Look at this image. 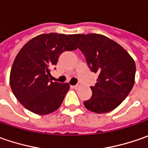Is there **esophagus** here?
<instances>
[{
    "instance_id": "34e87169",
    "label": "esophagus",
    "mask_w": 148,
    "mask_h": 148,
    "mask_svg": "<svg viewBox=\"0 0 148 148\" xmlns=\"http://www.w3.org/2000/svg\"><path fill=\"white\" fill-rule=\"evenodd\" d=\"M79 86H80V85H79V84H77V85H75V86H72V88L77 89V88H79Z\"/></svg>"
}]
</instances>
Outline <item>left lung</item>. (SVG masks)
Segmentation results:
<instances>
[{
  "instance_id": "left-lung-1",
  "label": "left lung",
  "mask_w": 148,
  "mask_h": 148,
  "mask_svg": "<svg viewBox=\"0 0 148 148\" xmlns=\"http://www.w3.org/2000/svg\"><path fill=\"white\" fill-rule=\"evenodd\" d=\"M84 54L90 70L98 74L91 97L84 101L90 111L104 114L114 110L126 99L134 85L136 66L128 52L101 34H71Z\"/></svg>"
}]
</instances>
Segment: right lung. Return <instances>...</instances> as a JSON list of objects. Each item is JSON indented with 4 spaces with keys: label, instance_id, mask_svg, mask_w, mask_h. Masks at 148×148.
I'll return each instance as SVG.
<instances>
[{
    "label": "right lung",
    "instance_id": "1",
    "mask_svg": "<svg viewBox=\"0 0 148 148\" xmlns=\"http://www.w3.org/2000/svg\"><path fill=\"white\" fill-rule=\"evenodd\" d=\"M77 49L68 35L50 33L34 37L20 49L12 65L10 85L27 110L44 115L59 108L69 85L50 81L51 69L62 53Z\"/></svg>",
    "mask_w": 148,
    "mask_h": 148
}]
</instances>
